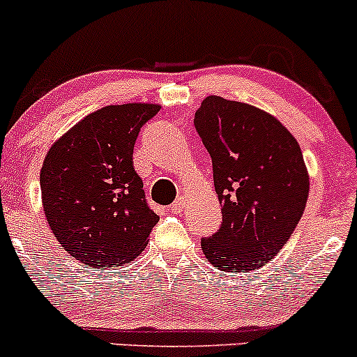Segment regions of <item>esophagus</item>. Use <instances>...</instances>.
Segmentation results:
<instances>
[{"label":"esophagus","instance_id":"1","mask_svg":"<svg viewBox=\"0 0 357 357\" xmlns=\"http://www.w3.org/2000/svg\"><path fill=\"white\" fill-rule=\"evenodd\" d=\"M183 208H185V198H178V199H176V202L172 203V205L169 206L171 213H176V215L181 213Z\"/></svg>","mask_w":357,"mask_h":357}]
</instances>
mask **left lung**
<instances>
[{"instance_id":"1","label":"left lung","mask_w":357,"mask_h":357,"mask_svg":"<svg viewBox=\"0 0 357 357\" xmlns=\"http://www.w3.org/2000/svg\"><path fill=\"white\" fill-rule=\"evenodd\" d=\"M195 128L208 151L222 225L202 238L213 268L259 269L283 249L307 205L308 172L296 139L262 109L206 96Z\"/></svg>"}]
</instances>
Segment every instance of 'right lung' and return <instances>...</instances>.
Wrapping results in <instances>:
<instances>
[{"mask_svg":"<svg viewBox=\"0 0 357 357\" xmlns=\"http://www.w3.org/2000/svg\"><path fill=\"white\" fill-rule=\"evenodd\" d=\"M159 109L151 103L109 105L47 152L40 171L47 222L59 244L83 264L101 269L132 261L159 222L132 160L140 128Z\"/></svg>","mask_w":357,"mask_h":357,"instance_id":"obj_1","label":"right lung"}]
</instances>
